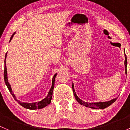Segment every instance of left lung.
<instances>
[{"instance_id":"8db88e82","label":"left lung","mask_w":130,"mask_h":130,"mask_svg":"<svg viewBox=\"0 0 130 130\" xmlns=\"http://www.w3.org/2000/svg\"><path fill=\"white\" fill-rule=\"evenodd\" d=\"M125 74H127V58L126 54L125 53ZM72 90H73L74 95V97L76 98V100L82 105L85 106L86 107H89V108H93V109H104V108H107V107H109L110 105H111L114 102L117 100V97L115 99H112V100H110V101L107 102H86L83 101L81 99H79L78 97V96L77 95L76 92H75L74 87V84L72 83Z\"/></svg>"}]
</instances>
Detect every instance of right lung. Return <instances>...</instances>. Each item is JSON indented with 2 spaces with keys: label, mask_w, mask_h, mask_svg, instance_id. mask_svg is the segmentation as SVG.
<instances>
[{
  "label": "right lung",
  "mask_w": 130,
  "mask_h": 130,
  "mask_svg": "<svg viewBox=\"0 0 130 130\" xmlns=\"http://www.w3.org/2000/svg\"><path fill=\"white\" fill-rule=\"evenodd\" d=\"M15 34V32L13 33V34L12 35V37L10 38V40L9 42H10V41L12 40V38H13L14 35ZM7 53L5 54V60H4V64H5V68H4V81H5V84H6L7 87L8 89L10 92L11 94L12 95V96L13 97V98L15 99L17 102L19 103L20 105H22V107H23L24 108H27V109L30 110H37V109H41V108H44V107H46L47 105H48L49 104L51 103V99H52V95H53V91L54 86V81H55V78L57 76V73H56L54 75L52 79V85H51V89H50V91H49L48 95L46 96V97H45L44 99H43L40 102H32V103H28V102H22L20 101L18 99H17L16 97L13 93V91L12 90V87H11L10 84H9V81H8V77H7V66H6V62H5V60H6V57H7Z\"/></svg>",
  "instance_id": "1"
}]
</instances>
